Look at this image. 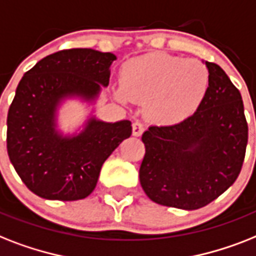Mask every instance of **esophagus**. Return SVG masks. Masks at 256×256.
<instances>
[{
  "mask_svg": "<svg viewBox=\"0 0 256 256\" xmlns=\"http://www.w3.org/2000/svg\"><path fill=\"white\" fill-rule=\"evenodd\" d=\"M143 132H144V128H143L142 124H139V122H134V124H132V135H135V136H140Z\"/></svg>",
  "mask_w": 256,
  "mask_h": 256,
  "instance_id": "obj_1",
  "label": "esophagus"
}]
</instances>
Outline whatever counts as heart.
<instances>
[{
  "instance_id": "obj_1",
  "label": "heart",
  "mask_w": 256,
  "mask_h": 256,
  "mask_svg": "<svg viewBox=\"0 0 256 256\" xmlns=\"http://www.w3.org/2000/svg\"><path fill=\"white\" fill-rule=\"evenodd\" d=\"M209 85V70L198 60L151 52L124 63L114 96L124 104L146 102V116L154 124H176L200 109Z\"/></svg>"
}]
</instances>
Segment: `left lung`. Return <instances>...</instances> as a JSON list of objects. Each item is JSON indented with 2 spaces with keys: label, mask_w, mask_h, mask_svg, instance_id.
Masks as SVG:
<instances>
[{
  "label": "left lung",
  "mask_w": 256,
  "mask_h": 256,
  "mask_svg": "<svg viewBox=\"0 0 256 256\" xmlns=\"http://www.w3.org/2000/svg\"><path fill=\"white\" fill-rule=\"evenodd\" d=\"M205 66L210 85L200 109L180 124L150 126L142 135L140 186L164 206L200 209L232 186L242 170L248 138L242 96L220 66Z\"/></svg>",
  "instance_id": "1"
}]
</instances>
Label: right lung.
<instances>
[{
    "label": "right lung",
    "mask_w": 256,
    "mask_h": 256,
    "mask_svg": "<svg viewBox=\"0 0 256 256\" xmlns=\"http://www.w3.org/2000/svg\"><path fill=\"white\" fill-rule=\"evenodd\" d=\"M117 56L70 48L46 56L24 74L8 113V154L31 192L47 200L76 201L96 188L104 162L132 135V122L90 117L78 134L56 128L64 100L92 102L108 86Z\"/></svg>",
    "instance_id": "obj_1"
}]
</instances>
